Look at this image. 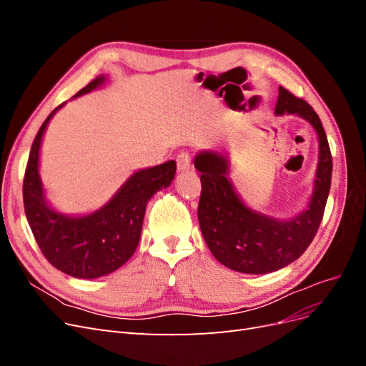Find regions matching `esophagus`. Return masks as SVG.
Listing matches in <instances>:
<instances>
[{"instance_id":"1","label":"esophagus","mask_w":366,"mask_h":366,"mask_svg":"<svg viewBox=\"0 0 366 366\" xmlns=\"http://www.w3.org/2000/svg\"><path fill=\"white\" fill-rule=\"evenodd\" d=\"M192 168V163H191V156L187 152H180L179 156H177V169L179 172H184V171H189Z\"/></svg>"}]
</instances>
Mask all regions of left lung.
<instances>
[{"label": "left lung", "instance_id": "left-lung-1", "mask_svg": "<svg viewBox=\"0 0 366 366\" xmlns=\"http://www.w3.org/2000/svg\"><path fill=\"white\" fill-rule=\"evenodd\" d=\"M274 114L302 117L317 134L313 194L301 214L280 219L249 207L229 179L230 162L226 154L202 151L194 159L195 169L202 172L198 223L203 238L215 259L239 273H272L301 257L316 235L330 194L333 162L322 122L315 109L280 86Z\"/></svg>", "mask_w": 366, "mask_h": 366}]
</instances>
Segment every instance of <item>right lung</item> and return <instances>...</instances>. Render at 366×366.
Segmentation results:
<instances>
[{
  "mask_svg": "<svg viewBox=\"0 0 366 366\" xmlns=\"http://www.w3.org/2000/svg\"><path fill=\"white\" fill-rule=\"evenodd\" d=\"M105 81L104 74L97 76L74 97L96 90ZM64 105L65 102L53 109L33 140L23 184L24 210L33 237L53 267L73 278L94 280L113 273L132 257L140 239L147 204L154 194L172 183L177 164L169 160L136 171L94 212H59L46 198L39 175V151L50 119Z\"/></svg>",
  "mask_w": 366,
  "mask_h": 366,
  "instance_id": "1",
  "label": "right lung"
}]
</instances>
